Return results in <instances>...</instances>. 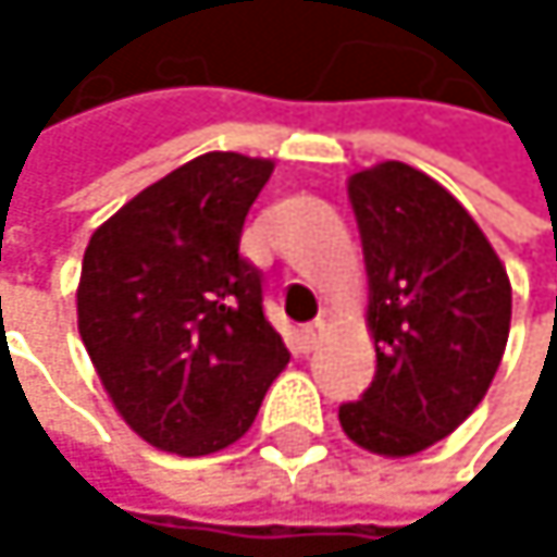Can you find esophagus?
Masks as SVG:
<instances>
[{"instance_id":"1","label":"esophagus","mask_w":557,"mask_h":557,"mask_svg":"<svg viewBox=\"0 0 557 557\" xmlns=\"http://www.w3.org/2000/svg\"><path fill=\"white\" fill-rule=\"evenodd\" d=\"M304 334V344H307V350H313L317 344H320V337L327 334V320L324 317H317V320H310V324L300 331Z\"/></svg>"}]
</instances>
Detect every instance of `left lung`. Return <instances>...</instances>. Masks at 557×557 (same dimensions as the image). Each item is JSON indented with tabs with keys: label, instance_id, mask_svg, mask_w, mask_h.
Wrapping results in <instances>:
<instances>
[{
	"label": "left lung",
	"instance_id": "8db88e82",
	"mask_svg": "<svg viewBox=\"0 0 557 557\" xmlns=\"http://www.w3.org/2000/svg\"><path fill=\"white\" fill-rule=\"evenodd\" d=\"M368 267L377 374L341 408L344 434L381 458H411L484 400L511 331V281L471 213L408 163L347 180Z\"/></svg>",
	"mask_w": 557,
	"mask_h": 557
}]
</instances>
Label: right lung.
Returning <instances> with one entry per match:
<instances>
[{
    "instance_id": "add662e5",
    "label": "right lung",
    "mask_w": 557,
    "mask_h": 557,
    "mask_svg": "<svg viewBox=\"0 0 557 557\" xmlns=\"http://www.w3.org/2000/svg\"><path fill=\"white\" fill-rule=\"evenodd\" d=\"M270 173L273 160L203 153L123 203L83 253L79 337L120 418L160 451L240 441L290 360L240 257Z\"/></svg>"
}]
</instances>
